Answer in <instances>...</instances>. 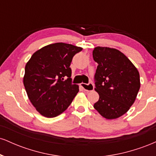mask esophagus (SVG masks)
Here are the masks:
<instances>
[{
	"label": "esophagus",
	"instance_id": "esophagus-1",
	"mask_svg": "<svg viewBox=\"0 0 156 156\" xmlns=\"http://www.w3.org/2000/svg\"><path fill=\"white\" fill-rule=\"evenodd\" d=\"M80 87L83 88L84 90L87 91V92H91L94 89V85H93L92 83H89L88 84L82 83L80 84Z\"/></svg>",
	"mask_w": 156,
	"mask_h": 156
}]
</instances>
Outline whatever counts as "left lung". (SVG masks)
Wrapping results in <instances>:
<instances>
[{"label": "left lung", "mask_w": 156, "mask_h": 156, "mask_svg": "<svg viewBox=\"0 0 156 156\" xmlns=\"http://www.w3.org/2000/svg\"><path fill=\"white\" fill-rule=\"evenodd\" d=\"M92 55L98 64L94 89L99 94L94 108L105 119H117L129 110L136 98L140 89L139 71L115 48L98 46Z\"/></svg>", "instance_id": "8db88e82"}]
</instances>
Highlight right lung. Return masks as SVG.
Returning a JSON list of instances; mask_svg holds the SVG:
<instances>
[{
	"mask_svg": "<svg viewBox=\"0 0 156 156\" xmlns=\"http://www.w3.org/2000/svg\"><path fill=\"white\" fill-rule=\"evenodd\" d=\"M82 49L63 42L48 44L36 51L26 63L23 84L30 101L41 115L57 117L76 96L79 87L71 83L69 66L73 56Z\"/></svg>",
	"mask_w": 156,
	"mask_h": 156,
	"instance_id": "right-lung-1",
	"label": "right lung"
}]
</instances>
